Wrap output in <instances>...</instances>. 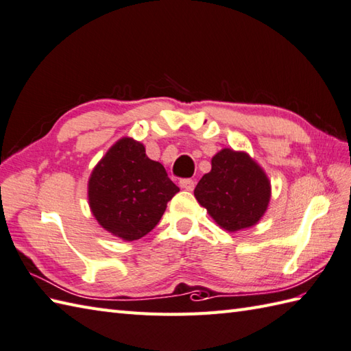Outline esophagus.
<instances>
[{
  "label": "esophagus",
  "instance_id": "esophagus-1",
  "mask_svg": "<svg viewBox=\"0 0 351 351\" xmlns=\"http://www.w3.org/2000/svg\"><path fill=\"white\" fill-rule=\"evenodd\" d=\"M179 184H181V189H184L186 191H193L194 186H195L194 179H182V181Z\"/></svg>",
  "mask_w": 351,
  "mask_h": 351
}]
</instances>
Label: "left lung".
<instances>
[{"label": "left lung", "instance_id": "8db88e82", "mask_svg": "<svg viewBox=\"0 0 351 351\" xmlns=\"http://www.w3.org/2000/svg\"><path fill=\"white\" fill-rule=\"evenodd\" d=\"M213 169L203 175L194 195L215 223L238 232L258 223L271 200V182L247 152L224 148L213 157Z\"/></svg>", "mask_w": 351, "mask_h": 351}]
</instances>
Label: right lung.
I'll use <instances>...</instances> for the list:
<instances>
[{"label":"right lung","mask_w":351,"mask_h":351,"mask_svg":"<svg viewBox=\"0 0 351 351\" xmlns=\"http://www.w3.org/2000/svg\"><path fill=\"white\" fill-rule=\"evenodd\" d=\"M178 191L161 162L148 158L145 146L132 137L119 138L88 181L93 215L104 230L124 241L148 234Z\"/></svg>","instance_id":"1"}]
</instances>
